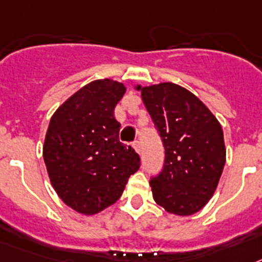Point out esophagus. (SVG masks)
<instances>
[{"label":"esophagus","mask_w":262,"mask_h":262,"mask_svg":"<svg viewBox=\"0 0 262 262\" xmlns=\"http://www.w3.org/2000/svg\"><path fill=\"white\" fill-rule=\"evenodd\" d=\"M133 147H134V150H135L138 154H140V152H142V147H140L139 140H135V142H134V144H133Z\"/></svg>","instance_id":"34e87169"}]
</instances>
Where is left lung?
Wrapping results in <instances>:
<instances>
[{
	"label": "left lung",
	"mask_w": 262,
	"mask_h": 262,
	"mask_svg": "<svg viewBox=\"0 0 262 262\" xmlns=\"http://www.w3.org/2000/svg\"><path fill=\"white\" fill-rule=\"evenodd\" d=\"M135 90L140 91L165 146L163 170L150 182L154 201L179 217L195 214L213 196L226 162L221 124L195 95L178 84H138Z\"/></svg>",
	"instance_id": "left-lung-1"
}]
</instances>
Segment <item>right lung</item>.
<instances>
[{
  "label": "right lung",
  "instance_id": "obj_1",
  "mask_svg": "<svg viewBox=\"0 0 262 262\" xmlns=\"http://www.w3.org/2000/svg\"><path fill=\"white\" fill-rule=\"evenodd\" d=\"M126 85L94 80L55 111L45 134L42 157L60 200L84 215L111 206L139 170L135 150L119 142L120 124L114 110Z\"/></svg>",
  "mask_w": 262,
  "mask_h": 262
}]
</instances>
